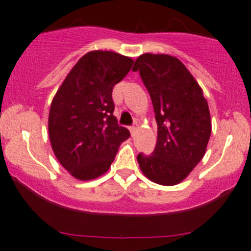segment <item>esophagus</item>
<instances>
[{"instance_id": "1", "label": "esophagus", "mask_w": 251, "mask_h": 251, "mask_svg": "<svg viewBox=\"0 0 251 251\" xmlns=\"http://www.w3.org/2000/svg\"><path fill=\"white\" fill-rule=\"evenodd\" d=\"M139 129V126H138V125H134V126H131L130 128H129V130H130V133H131V135H134V134H135V131L138 130Z\"/></svg>"}]
</instances>
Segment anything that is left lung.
Segmentation results:
<instances>
[{"mask_svg":"<svg viewBox=\"0 0 251 251\" xmlns=\"http://www.w3.org/2000/svg\"><path fill=\"white\" fill-rule=\"evenodd\" d=\"M139 71L150 94L157 122V143L151 155H138L146 178L161 185L184 180L202 160L211 135L209 105L187 67L170 54L144 53Z\"/></svg>","mask_w":251,"mask_h":251,"instance_id":"8db88e82","label":"left lung"}]
</instances>
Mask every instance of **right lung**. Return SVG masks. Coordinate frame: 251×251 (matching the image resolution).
<instances>
[{
    "label": "right lung",
    "mask_w": 251,
    "mask_h": 251,
    "mask_svg": "<svg viewBox=\"0 0 251 251\" xmlns=\"http://www.w3.org/2000/svg\"><path fill=\"white\" fill-rule=\"evenodd\" d=\"M133 62L117 52H88L71 69L52 100V150L76 179L91 180L107 172L120 145L130 136L113 116L112 90Z\"/></svg>",
    "instance_id": "obj_1"
}]
</instances>
